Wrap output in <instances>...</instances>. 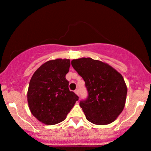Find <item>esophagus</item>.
I'll return each instance as SVG.
<instances>
[{"label":"esophagus","instance_id":"obj_1","mask_svg":"<svg viewBox=\"0 0 151 151\" xmlns=\"http://www.w3.org/2000/svg\"><path fill=\"white\" fill-rule=\"evenodd\" d=\"M74 93L77 94V96H79V89H76L74 91Z\"/></svg>","mask_w":151,"mask_h":151}]
</instances>
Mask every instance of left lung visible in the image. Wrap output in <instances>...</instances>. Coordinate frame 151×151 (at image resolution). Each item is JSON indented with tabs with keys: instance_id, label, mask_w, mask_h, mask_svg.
<instances>
[{
	"instance_id": "obj_1",
	"label": "left lung",
	"mask_w": 151,
	"mask_h": 151,
	"mask_svg": "<svg viewBox=\"0 0 151 151\" xmlns=\"http://www.w3.org/2000/svg\"><path fill=\"white\" fill-rule=\"evenodd\" d=\"M72 65L84 80L88 91L86 99L79 103L87 120L98 125L115 121L124 108L127 93L122 74L91 58L73 60Z\"/></svg>"
}]
</instances>
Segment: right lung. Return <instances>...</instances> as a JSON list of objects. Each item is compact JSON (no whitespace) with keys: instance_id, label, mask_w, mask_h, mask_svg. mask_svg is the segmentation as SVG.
<instances>
[{"instance_id":"add662e5","label":"right lung","mask_w":151,"mask_h":151,"mask_svg":"<svg viewBox=\"0 0 151 151\" xmlns=\"http://www.w3.org/2000/svg\"><path fill=\"white\" fill-rule=\"evenodd\" d=\"M69 59H56L43 64L34 72L27 92L29 108L38 120L48 125L65 120L79 97L69 89L65 75Z\"/></svg>"}]
</instances>
